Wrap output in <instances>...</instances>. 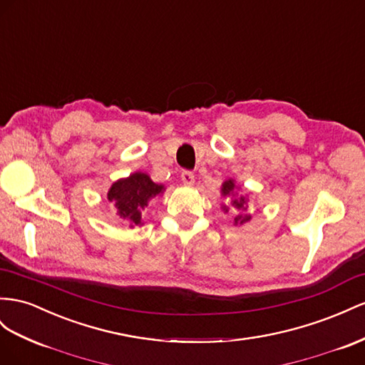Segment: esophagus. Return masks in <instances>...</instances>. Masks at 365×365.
I'll return each mask as SVG.
<instances>
[{"mask_svg":"<svg viewBox=\"0 0 365 365\" xmlns=\"http://www.w3.org/2000/svg\"><path fill=\"white\" fill-rule=\"evenodd\" d=\"M180 180H181V182L184 185H192L195 182V175L192 172H189V170H184L181 173V176H180Z\"/></svg>","mask_w":365,"mask_h":365,"instance_id":"obj_1","label":"esophagus"}]
</instances>
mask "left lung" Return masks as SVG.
Here are the masks:
<instances>
[{
    "mask_svg": "<svg viewBox=\"0 0 365 365\" xmlns=\"http://www.w3.org/2000/svg\"><path fill=\"white\" fill-rule=\"evenodd\" d=\"M241 189V185L236 184V181L233 178L225 180L221 185V195L227 198L229 204H221V210L224 213H229V210L233 213L236 212V215L233 216V225H242L245 222H249L252 220V215L247 213L249 210V198L244 195H238ZM231 200H229L228 198Z\"/></svg>",
    "mask_w": 365,
    "mask_h": 365,
    "instance_id": "obj_1",
    "label": "left lung"
}]
</instances>
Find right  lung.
I'll return each instance as SVG.
<instances>
[{
  "label": "right lung",
  "mask_w": 365,
  "mask_h": 365,
  "mask_svg": "<svg viewBox=\"0 0 365 365\" xmlns=\"http://www.w3.org/2000/svg\"><path fill=\"white\" fill-rule=\"evenodd\" d=\"M164 190V184L153 182L144 172H135L127 178L116 180L107 192V200L115 207L121 222L133 229L144 224L143 210L153 198L161 196Z\"/></svg>",
  "instance_id": "obj_1"
}]
</instances>
